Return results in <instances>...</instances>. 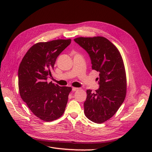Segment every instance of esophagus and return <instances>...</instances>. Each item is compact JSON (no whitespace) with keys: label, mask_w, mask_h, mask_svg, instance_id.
<instances>
[{"label":"esophagus","mask_w":152,"mask_h":152,"mask_svg":"<svg viewBox=\"0 0 152 152\" xmlns=\"http://www.w3.org/2000/svg\"><path fill=\"white\" fill-rule=\"evenodd\" d=\"M78 89H79V88H77V87H73V88H72V91H73V92L76 91H77Z\"/></svg>","instance_id":"esophagus-1"}]
</instances>
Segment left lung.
I'll return each mask as SVG.
<instances>
[{"instance_id":"8db88e82","label":"left lung","mask_w":152,"mask_h":152,"mask_svg":"<svg viewBox=\"0 0 152 152\" xmlns=\"http://www.w3.org/2000/svg\"><path fill=\"white\" fill-rule=\"evenodd\" d=\"M74 41L89 53L92 69L99 72V89L95 92L87 90L84 114L92 122L103 123L116 113L126 97L123 60L116 47L104 37H79Z\"/></svg>"}]
</instances>
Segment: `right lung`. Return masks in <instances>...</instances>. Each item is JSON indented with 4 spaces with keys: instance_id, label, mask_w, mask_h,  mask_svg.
<instances>
[{
    "instance_id": "1",
    "label": "right lung",
    "mask_w": 152,
    "mask_h": 152,
    "mask_svg": "<svg viewBox=\"0 0 152 152\" xmlns=\"http://www.w3.org/2000/svg\"><path fill=\"white\" fill-rule=\"evenodd\" d=\"M71 40L57 39L38 42L24 56L18 69L20 94L35 116L44 121H52L65 112L71 87H60L47 79L56 59L70 44Z\"/></svg>"
}]
</instances>
